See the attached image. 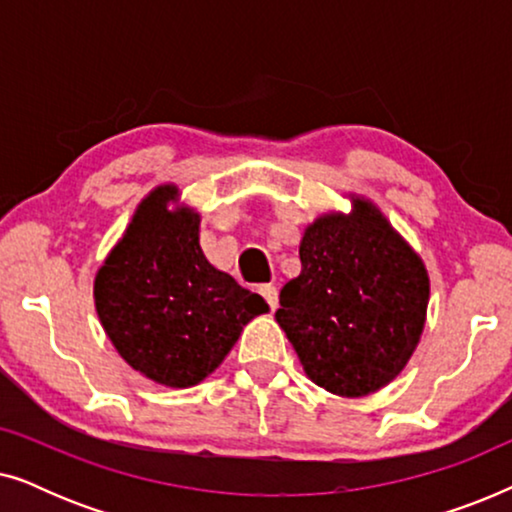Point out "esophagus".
Returning <instances> with one entry per match:
<instances>
[{"label": "esophagus", "instance_id": "obj_1", "mask_svg": "<svg viewBox=\"0 0 512 512\" xmlns=\"http://www.w3.org/2000/svg\"><path fill=\"white\" fill-rule=\"evenodd\" d=\"M258 293H261V296L268 300V305H270V310H277V305H279V296H277V289L272 284H263V286H258Z\"/></svg>", "mask_w": 512, "mask_h": 512}]
</instances>
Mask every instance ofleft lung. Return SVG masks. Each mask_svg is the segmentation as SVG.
Returning a JSON list of instances; mask_svg holds the SVG:
<instances>
[{
  "label": "left lung",
  "mask_w": 512,
  "mask_h": 512,
  "mask_svg": "<svg viewBox=\"0 0 512 512\" xmlns=\"http://www.w3.org/2000/svg\"><path fill=\"white\" fill-rule=\"evenodd\" d=\"M298 277L279 293L277 324L305 375L335 396H368L394 382L422 338L429 272L377 205L305 228Z\"/></svg>",
  "instance_id": "left-lung-1"
}]
</instances>
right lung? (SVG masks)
Returning <instances> with one entry per match:
<instances>
[{"mask_svg":"<svg viewBox=\"0 0 512 512\" xmlns=\"http://www.w3.org/2000/svg\"><path fill=\"white\" fill-rule=\"evenodd\" d=\"M95 310L121 359L172 389L214 373L268 303L216 270L200 249V214L174 184L139 202L97 270Z\"/></svg>","mask_w":512,"mask_h":512,"instance_id":"right-lung-1","label":"right lung"}]
</instances>
